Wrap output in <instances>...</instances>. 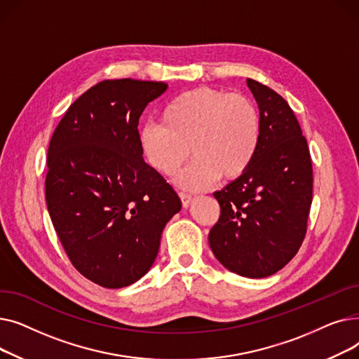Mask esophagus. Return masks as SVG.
<instances>
[{
	"mask_svg": "<svg viewBox=\"0 0 359 359\" xmlns=\"http://www.w3.org/2000/svg\"><path fill=\"white\" fill-rule=\"evenodd\" d=\"M179 196H180V199H182L183 208H187V206H189V203H191V201H192V195H189V194H184V192H180V194H179Z\"/></svg>",
	"mask_w": 359,
	"mask_h": 359,
	"instance_id": "esophagus-1",
	"label": "esophagus"
}]
</instances>
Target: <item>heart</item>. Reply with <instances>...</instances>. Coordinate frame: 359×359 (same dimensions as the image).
<instances>
[{
  "label": "heart",
  "mask_w": 359,
  "mask_h": 359,
  "mask_svg": "<svg viewBox=\"0 0 359 359\" xmlns=\"http://www.w3.org/2000/svg\"><path fill=\"white\" fill-rule=\"evenodd\" d=\"M262 141L257 107L246 97L201 87L170 100L160 123L138 129V145L148 164L170 176L187 160L194 161L176 177L184 189L201 191L218 176L236 180L252 167Z\"/></svg>",
  "instance_id": "obj_1"
}]
</instances>
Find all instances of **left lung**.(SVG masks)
I'll use <instances>...</instances> for the list:
<instances>
[{"label": "left lung", "mask_w": 359, "mask_h": 359, "mask_svg": "<svg viewBox=\"0 0 359 359\" xmlns=\"http://www.w3.org/2000/svg\"><path fill=\"white\" fill-rule=\"evenodd\" d=\"M248 86L260 111V148L246 173L214 194L221 214L208 240L224 268L266 278L287 265L306 237L313 167L303 130L284 97L252 79Z\"/></svg>", "instance_id": "left-lung-1"}]
</instances>
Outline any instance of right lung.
<instances>
[{
    "instance_id": "add662e5",
    "label": "right lung",
    "mask_w": 359,
    "mask_h": 359,
    "mask_svg": "<svg viewBox=\"0 0 359 359\" xmlns=\"http://www.w3.org/2000/svg\"><path fill=\"white\" fill-rule=\"evenodd\" d=\"M165 83L104 80L75 100L48 149V211L74 268L122 288L157 257L161 233L182 202L138 145L144 109Z\"/></svg>"
}]
</instances>
